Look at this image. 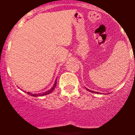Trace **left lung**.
I'll return each mask as SVG.
<instances>
[{"instance_id": "left-lung-1", "label": "left lung", "mask_w": 135, "mask_h": 135, "mask_svg": "<svg viewBox=\"0 0 135 135\" xmlns=\"http://www.w3.org/2000/svg\"><path fill=\"white\" fill-rule=\"evenodd\" d=\"M87 90H88V89H87ZM89 91V92H92V90H88Z\"/></svg>"}]
</instances>
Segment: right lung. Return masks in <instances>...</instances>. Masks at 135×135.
<instances>
[{
    "instance_id": "right-lung-1",
    "label": "right lung",
    "mask_w": 135,
    "mask_h": 135,
    "mask_svg": "<svg viewBox=\"0 0 135 135\" xmlns=\"http://www.w3.org/2000/svg\"><path fill=\"white\" fill-rule=\"evenodd\" d=\"M56 85H57V81H55V84H54V85H53V87L52 88L50 89V90H47V91H46V92H43V93H42V94H31V93H30V92H26L27 94H29V95H31V96H33V97H38V96H43V95H46V94H50V93H51V92H52L53 90H54V89H55V88L56 87Z\"/></svg>"
}]
</instances>
